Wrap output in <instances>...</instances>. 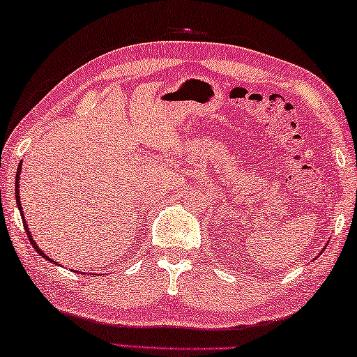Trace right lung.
Here are the masks:
<instances>
[{"label": "right lung", "instance_id": "1", "mask_svg": "<svg viewBox=\"0 0 357 357\" xmlns=\"http://www.w3.org/2000/svg\"><path fill=\"white\" fill-rule=\"evenodd\" d=\"M19 178H20V166H19V171H17V177H15V201H17V206H19L20 215H22V218H23V227H25V231H26V236H28V238H30V242H31V245H33V247H34V250H36L40 256H44L45 259H50V258H47V256L43 253V251H40V250L38 248L36 242L33 241V237L30 236V231H28V226H26V223H25V217H23V210H22V206H20V196H19ZM52 262H54V261H52Z\"/></svg>", "mask_w": 357, "mask_h": 357}]
</instances>
